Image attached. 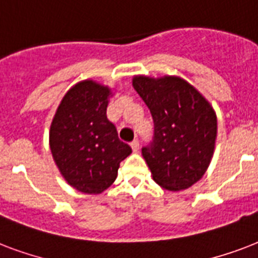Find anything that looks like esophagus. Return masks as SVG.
Listing matches in <instances>:
<instances>
[{"mask_svg": "<svg viewBox=\"0 0 258 258\" xmlns=\"http://www.w3.org/2000/svg\"><path fill=\"white\" fill-rule=\"evenodd\" d=\"M131 149H133L134 153H138V151H139V142L134 141L133 143H131Z\"/></svg>", "mask_w": 258, "mask_h": 258, "instance_id": "1", "label": "esophagus"}]
</instances>
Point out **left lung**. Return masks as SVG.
<instances>
[{"label": "left lung", "instance_id": "8db88e82", "mask_svg": "<svg viewBox=\"0 0 258 258\" xmlns=\"http://www.w3.org/2000/svg\"><path fill=\"white\" fill-rule=\"evenodd\" d=\"M133 87L153 115L154 142L142 149L153 179L170 191L191 187L212 162L216 111L196 87L179 76L137 75Z\"/></svg>", "mask_w": 258, "mask_h": 258}]
</instances>
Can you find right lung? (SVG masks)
<instances>
[{"mask_svg": "<svg viewBox=\"0 0 258 258\" xmlns=\"http://www.w3.org/2000/svg\"><path fill=\"white\" fill-rule=\"evenodd\" d=\"M112 89L92 79L76 83L60 101L49 128L53 161L67 183L100 194L115 182L120 162L133 153L107 119Z\"/></svg>", "mask_w": 258, "mask_h": 258, "instance_id": "1", "label": "right lung"}]
</instances>
